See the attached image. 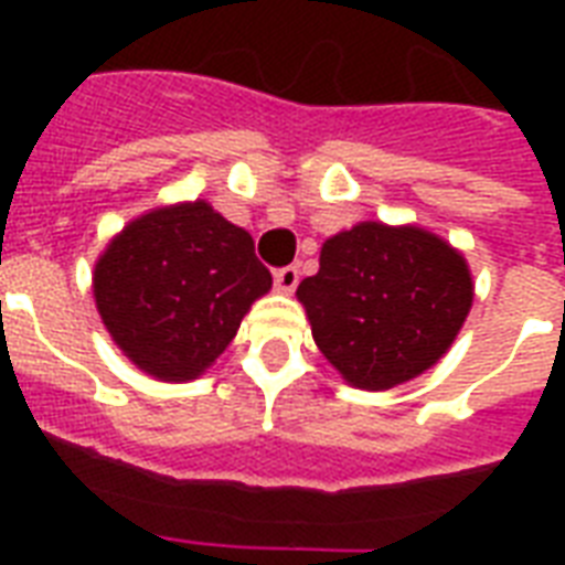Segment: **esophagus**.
I'll return each instance as SVG.
<instances>
[{
    "label": "esophagus",
    "mask_w": 565,
    "mask_h": 565,
    "mask_svg": "<svg viewBox=\"0 0 565 565\" xmlns=\"http://www.w3.org/2000/svg\"><path fill=\"white\" fill-rule=\"evenodd\" d=\"M275 287L284 292L296 290V287H299V269H296V266H284V269H278V273H275Z\"/></svg>",
    "instance_id": "obj_1"
}]
</instances>
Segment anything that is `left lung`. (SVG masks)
<instances>
[{"mask_svg": "<svg viewBox=\"0 0 565 565\" xmlns=\"http://www.w3.org/2000/svg\"><path fill=\"white\" fill-rule=\"evenodd\" d=\"M319 352L363 390L411 381L446 354L472 308L463 255L422 228L361 222L322 246L296 290Z\"/></svg>", "mask_w": 565, "mask_h": 565, "instance_id": "8db88e82", "label": "left lung"}]
</instances>
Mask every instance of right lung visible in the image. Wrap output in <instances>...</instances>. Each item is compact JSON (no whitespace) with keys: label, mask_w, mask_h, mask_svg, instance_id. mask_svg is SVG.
Returning <instances> with one entry per match:
<instances>
[{"label":"right lung","mask_w":565,"mask_h":565,"mask_svg":"<svg viewBox=\"0 0 565 565\" xmlns=\"http://www.w3.org/2000/svg\"><path fill=\"white\" fill-rule=\"evenodd\" d=\"M269 287L273 275L252 237L207 202L140 216L93 273L96 308L114 343L161 381L202 375Z\"/></svg>","instance_id":"add662e5"}]
</instances>
